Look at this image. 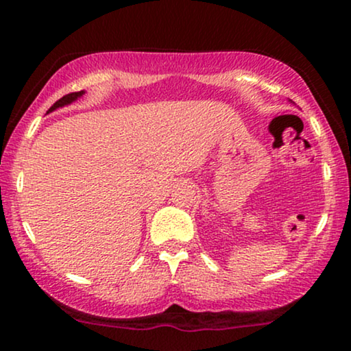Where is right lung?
Here are the masks:
<instances>
[{
    "label": "right lung",
    "instance_id": "right-lung-1",
    "mask_svg": "<svg viewBox=\"0 0 351 351\" xmlns=\"http://www.w3.org/2000/svg\"><path fill=\"white\" fill-rule=\"evenodd\" d=\"M84 95V90H80V93H71V94H66V95H64V97L62 99H59L57 100V102L52 105V107L47 110V113H51V112H54V110H57V108H62V107H65V105H70V104H73V102H76V100H78L80 97H83Z\"/></svg>",
    "mask_w": 351,
    "mask_h": 351
}]
</instances>
